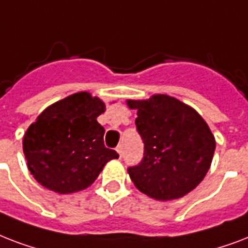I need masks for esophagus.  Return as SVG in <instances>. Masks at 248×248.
Listing matches in <instances>:
<instances>
[{
  "mask_svg": "<svg viewBox=\"0 0 248 248\" xmlns=\"http://www.w3.org/2000/svg\"><path fill=\"white\" fill-rule=\"evenodd\" d=\"M116 151H118L119 156L122 158V156H123V145H119L118 147H116Z\"/></svg>",
  "mask_w": 248,
  "mask_h": 248,
  "instance_id": "obj_1",
  "label": "esophagus"
}]
</instances>
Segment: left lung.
Segmentation results:
<instances>
[{
  "mask_svg": "<svg viewBox=\"0 0 248 248\" xmlns=\"http://www.w3.org/2000/svg\"><path fill=\"white\" fill-rule=\"evenodd\" d=\"M126 103L137 110L136 126L143 141V158L128 168L136 187L158 201L177 199L195 189L216 147L202 116L166 94Z\"/></svg>",
  "mask_w": 248,
  "mask_h": 248,
  "instance_id": "left-lung-1",
  "label": "left lung"
}]
</instances>
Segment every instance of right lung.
Wrapping results in <instances>:
<instances>
[{"label": "right lung", "mask_w": 248, "mask_h": 248, "mask_svg": "<svg viewBox=\"0 0 248 248\" xmlns=\"http://www.w3.org/2000/svg\"><path fill=\"white\" fill-rule=\"evenodd\" d=\"M105 103L89 93L72 94L38 115L23 138L28 170L36 181L59 194L90 186L111 159L119 158L103 142L97 118Z\"/></svg>", "instance_id": "right-lung-1"}]
</instances>
